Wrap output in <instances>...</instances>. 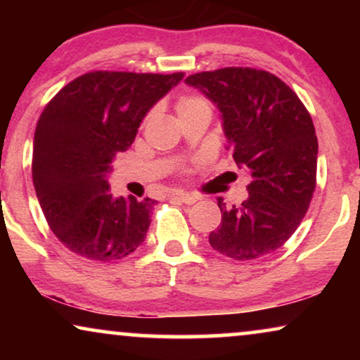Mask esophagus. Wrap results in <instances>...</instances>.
<instances>
[{"label": "esophagus", "instance_id": "1", "mask_svg": "<svg viewBox=\"0 0 360 360\" xmlns=\"http://www.w3.org/2000/svg\"><path fill=\"white\" fill-rule=\"evenodd\" d=\"M172 198L179 200V201H181V203H185V205H193L195 201H196V196L188 195V193H184V191H176V193L172 195Z\"/></svg>", "mask_w": 360, "mask_h": 360}]
</instances>
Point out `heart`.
Returning a JSON list of instances; mask_svg holds the SVG:
<instances>
[{"label":"heart","instance_id":"obj_1","mask_svg":"<svg viewBox=\"0 0 360 360\" xmlns=\"http://www.w3.org/2000/svg\"><path fill=\"white\" fill-rule=\"evenodd\" d=\"M211 112L210 101L201 95H181L176 101V112L180 116L193 115V112Z\"/></svg>","mask_w":360,"mask_h":360}]
</instances>
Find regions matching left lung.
I'll use <instances>...</instances> for the list:
<instances>
[{
    "label": "left lung",
    "mask_w": 360,
    "mask_h": 360,
    "mask_svg": "<svg viewBox=\"0 0 360 360\" xmlns=\"http://www.w3.org/2000/svg\"><path fill=\"white\" fill-rule=\"evenodd\" d=\"M186 85L214 103L249 196L226 208L210 244L236 260L264 257L287 243L316 186L318 139L311 116L292 88L257 68L228 67L190 75Z\"/></svg>",
    "instance_id": "8db88e82"
}]
</instances>
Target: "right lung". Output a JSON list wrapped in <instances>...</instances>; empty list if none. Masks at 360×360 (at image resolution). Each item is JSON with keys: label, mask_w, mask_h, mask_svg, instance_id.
<instances>
[{"label": "right lung", "mask_w": 360, "mask_h": 360, "mask_svg": "<svg viewBox=\"0 0 360 360\" xmlns=\"http://www.w3.org/2000/svg\"><path fill=\"white\" fill-rule=\"evenodd\" d=\"M184 73L90 72L52 98L34 134L32 180L58 240L82 257L110 262L144 243L157 201L115 198L108 174L142 120Z\"/></svg>", "instance_id": "1"}]
</instances>
